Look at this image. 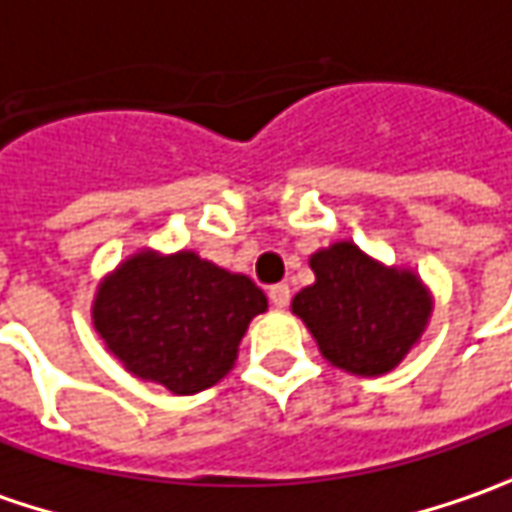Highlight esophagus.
I'll use <instances>...</instances> for the list:
<instances>
[{"label":"esophagus","instance_id":"esophagus-1","mask_svg":"<svg viewBox=\"0 0 512 512\" xmlns=\"http://www.w3.org/2000/svg\"><path fill=\"white\" fill-rule=\"evenodd\" d=\"M267 296H270V305L273 307H287V302H290V287L287 285H273L270 290H267Z\"/></svg>","mask_w":512,"mask_h":512}]
</instances>
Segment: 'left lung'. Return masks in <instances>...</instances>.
<instances>
[{
	"label": "left lung",
	"mask_w": 512,
	"mask_h": 512,
	"mask_svg": "<svg viewBox=\"0 0 512 512\" xmlns=\"http://www.w3.org/2000/svg\"><path fill=\"white\" fill-rule=\"evenodd\" d=\"M313 285L302 287L290 310L319 353L353 376H384L422 342L433 319V293L404 265H384L350 239L310 253Z\"/></svg>",
	"instance_id": "1"
}]
</instances>
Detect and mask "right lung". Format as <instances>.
<instances>
[{
	"mask_svg": "<svg viewBox=\"0 0 512 512\" xmlns=\"http://www.w3.org/2000/svg\"><path fill=\"white\" fill-rule=\"evenodd\" d=\"M265 310L267 296L245 273L196 250L142 247L102 276L90 319L130 376L193 396L233 370L247 325Z\"/></svg>",
	"mask_w": 512,
	"mask_h": 512,
	"instance_id": "1",
	"label": "right lung"
}]
</instances>
